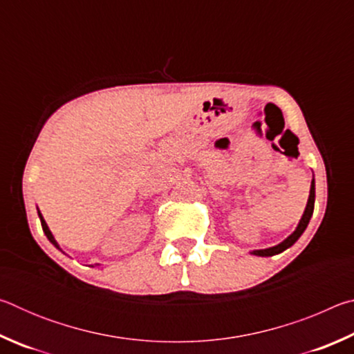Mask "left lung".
<instances>
[{
	"label": "left lung",
	"mask_w": 354,
	"mask_h": 354,
	"mask_svg": "<svg viewBox=\"0 0 354 354\" xmlns=\"http://www.w3.org/2000/svg\"><path fill=\"white\" fill-rule=\"evenodd\" d=\"M314 201H315V183H314V179H313V183H310V192H309V200H308L306 209H304L303 217H301V220H299L297 230L293 231V234H290L289 237L286 239L284 242H281L279 245H277V247L266 248V250H256V251H253V254H256V256H273V254L283 253L284 250L292 247V245L298 241L299 236L303 234L304 230H306L309 220H310V217H313V212H314Z\"/></svg>",
	"instance_id": "1"
}]
</instances>
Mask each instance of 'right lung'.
<instances>
[{"instance_id": "obj_1", "label": "right lung", "mask_w": 354, "mask_h": 354, "mask_svg": "<svg viewBox=\"0 0 354 354\" xmlns=\"http://www.w3.org/2000/svg\"><path fill=\"white\" fill-rule=\"evenodd\" d=\"M39 217H40V221H41V227H44V232H45V236L48 237V241H50L53 245H55L56 248H59V245H57V242L55 241V237H53V234H51V231H50V227H48V225H46V221L44 220V217H41V214L39 212Z\"/></svg>"}]
</instances>
